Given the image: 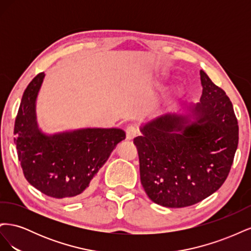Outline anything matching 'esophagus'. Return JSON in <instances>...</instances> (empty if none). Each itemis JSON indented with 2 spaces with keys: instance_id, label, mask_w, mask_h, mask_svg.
<instances>
[{
  "instance_id": "obj_1",
  "label": "esophagus",
  "mask_w": 251,
  "mask_h": 251,
  "mask_svg": "<svg viewBox=\"0 0 251 251\" xmlns=\"http://www.w3.org/2000/svg\"><path fill=\"white\" fill-rule=\"evenodd\" d=\"M126 139L127 140H132V139H134L136 137V136L138 135V130L135 126H130L126 127Z\"/></svg>"
}]
</instances>
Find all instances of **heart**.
Here are the masks:
<instances>
[{
	"instance_id": "1",
	"label": "heart",
	"mask_w": 251,
	"mask_h": 251,
	"mask_svg": "<svg viewBox=\"0 0 251 251\" xmlns=\"http://www.w3.org/2000/svg\"><path fill=\"white\" fill-rule=\"evenodd\" d=\"M179 89H180V88H179Z\"/></svg>"
}]
</instances>
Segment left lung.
Returning a JSON list of instances; mask_svg holds the SVG:
<instances>
[{"instance_id": "1", "label": "left lung", "mask_w": 251, "mask_h": 251, "mask_svg": "<svg viewBox=\"0 0 251 251\" xmlns=\"http://www.w3.org/2000/svg\"><path fill=\"white\" fill-rule=\"evenodd\" d=\"M200 79V102L142 124V135L134 139L141 184L161 206H191L218 191L238 148L231 101L203 70Z\"/></svg>"}]
</instances>
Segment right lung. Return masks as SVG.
<instances>
[{"label":"right lung","mask_w":251,"mask_h":251,"mask_svg":"<svg viewBox=\"0 0 251 251\" xmlns=\"http://www.w3.org/2000/svg\"><path fill=\"white\" fill-rule=\"evenodd\" d=\"M44 72L23 94L14 124L19 160L30 184L55 199L85 195L117 144L126 139L121 128L85 127L54 134L37 124L36 100Z\"/></svg>","instance_id":"right-lung-1"}]
</instances>
